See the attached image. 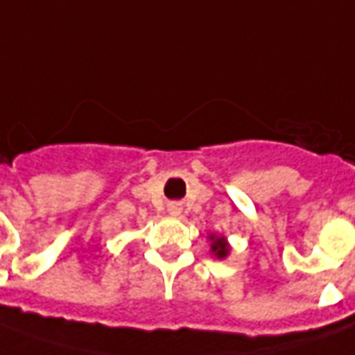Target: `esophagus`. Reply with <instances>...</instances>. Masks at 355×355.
<instances>
[{
  "instance_id": "34e87169",
  "label": "esophagus",
  "mask_w": 355,
  "mask_h": 355,
  "mask_svg": "<svg viewBox=\"0 0 355 355\" xmlns=\"http://www.w3.org/2000/svg\"><path fill=\"white\" fill-rule=\"evenodd\" d=\"M170 212H172V216H180L182 209H180L178 205H170Z\"/></svg>"
}]
</instances>
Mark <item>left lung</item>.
Listing matches in <instances>:
<instances>
[{
	"label": "left lung",
	"instance_id": "1",
	"mask_svg": "<svg viewBox=\"0 0 355 355\" xmlns=\"http://www.w3.org/2000/svg\"><path fill=\"white\" fill-rule=\"evenodd\" d=\"M210 251L214 253V257H218V259H226V257L230 255V245L228 241H226V238L224 236H210Z\"/></svg>",
	"mask_w": 355,
	"mask_h": 355
}]
</instances>
